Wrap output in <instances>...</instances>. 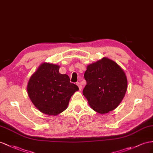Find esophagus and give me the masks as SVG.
Masks as SVG:
<instances>
[{
  "instance_id": "34e87169",
  "label": "esophagus",
  "mask_w": 153,
  "mask_h": 153,
  "mask_svg": "<svg viewBox=\"0 0 153 153\" xmlns=\"http://www.w3.org/2000/svg\"><path fill=\"white\" fill-rule=\"evenodd\" d=\"M76 84H77V85L78 86V87H79V91H81V90L82 89V86H81V83H79V82H77V83Z\"/></svg>"
}]
</instances>
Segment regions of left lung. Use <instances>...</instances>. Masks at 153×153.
I'll use <instances>...</instances> for the list:
<instances>
[{
    "mask_svg": "<svg viewBox=\"0 0 153 153\" xmlns=\"http://www.w3.org/2000/svg\"><path fill=\"white\" fill-rule=\"evenodd\" d=\"M87 85L83 94L90 106L106 114L118 106L127 88V77L116 62L103 57L87 66L84 74Z\"/></svg>",
    "mask_w": 153,
    "mask_h": 153,
    "instance_id": "1",
    "label": "left lung"
}]
</instances>
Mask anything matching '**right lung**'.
<instances>
[{
    "mask_svg": "<svg viewBox=\"0 0 153 153\" xmlns=\"http://www.w3.org/2000/svg\"><path fill=\"white\" fill-rule=\"evenodd\" d=\"M60 66L44 62L30 77L27 91L30 100L39 111L56 116L68 107L70 97L79 90L70 82L66 74L59 72Z\"/></svg>",
    "mask_w": 153,
    "mask_h": 153,
    "instance_id": "obj_1",
    "label": "right lung"
}]
</instances>
